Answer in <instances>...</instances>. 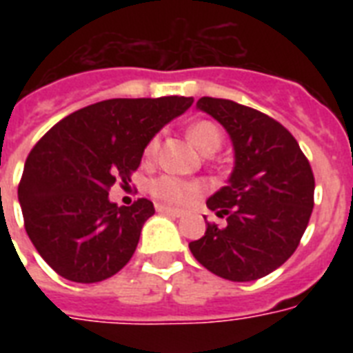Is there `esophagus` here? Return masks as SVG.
<instances>
[{"label":"esophagus","mask_w":353,"mask_h":353,"mask_svg":"<svg viewBox=\"0 0 353 353\" xmlns=\"http://www.w3.org/2000/svg\"><path fill=\"white\" fill-rule=\"evenodd\" d=\"M157 210H159V212H165V214H172V216H183V214H185L181 209H176V207H168V205H157Z\"/></svg>","instance_id":"1"}]
</instances>
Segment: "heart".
Listing matches in <instances>:
<instances>
[{"label": "heart", "mask_w": 353, "mask_h": 353, "mask_svg": "<svg viewBox=\"0 0 353 353\" xmlns=\"http://www.w3.org/2000/svg\"><path fill=\"white\" fill-rule=\"evenodd\" d=\"M188 139L190 143L203 154H212L221 146L223 135H221L220 128L216 126L214 122L210 121H199L194 122L192 126L188 128ZM159 135H154L150 139L146 146H144V159L152 161L159 152ZM148 192L155 199H159L163 203L179 205L185 203L188 198H192L194 194L199 192V185L194 181H185L176 176H159L155 177L154 181H150Z\"/></svg>", "instance_id": "b5f03b06"}]
</instances>
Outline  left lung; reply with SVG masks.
<instances>
[{
	"mask_svg": "<svg viewBox=\"0 0 353 353\" xmlns=\"http://www.w3.org/2000/svg\"><path fill=\"white\" fill-rule=\"evenodd\" d=\"M198 108L231 135L234 170L207 199L225 225L209 221L205 234L188 247L221 279H262L295 252L306 231L315 192L312 166L296 139L265 113L212 97H201Z\"/></svg>",
	"mask_w": 353,
	"mask_h": 353,
	"instance_id": "1",
	"label": "left lung"
}]
</instances>
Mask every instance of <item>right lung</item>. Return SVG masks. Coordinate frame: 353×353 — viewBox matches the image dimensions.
<instances>
[{
	"instance_id": "1",
	"label": "right lung",
	"mask_w": 353,
	"mask_h": 353,
	"mask_svg": "<svg viewBox=\"0 0 353 353\" xmlns=\"http://www.w3.org/2000/svg\"><path fill=\"white\" fill-rule=\"evenodd\" d=\"M192 97L110 99L57 122L30 150L18 199L25 231L60 276L93 284L119 273L133 256L154 203L108 199L128 185L144 146L166 122L187 112Z\"/></svg>"
}]
</instances>
